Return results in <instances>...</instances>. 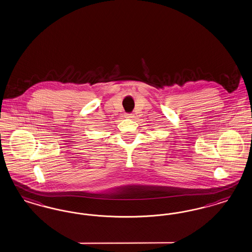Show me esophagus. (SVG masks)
Here are the masks:
<instances>
[{
  "instance_id": "34e87169",
  "label": "esophagus",
  "mask_w": 252,
  "mask_h": 252,
  "mask_svg": "<svg viewBox=\"0 0 252 252\" xmlns=\"http://www.w3.org/2000/svg\"><path fill=\"white\" fill-rule=\"evenodd\" d=\"M126 117H127V118H132V117H134V115H133L132 113H126Z\"/></svg>"
}]
</instances>
